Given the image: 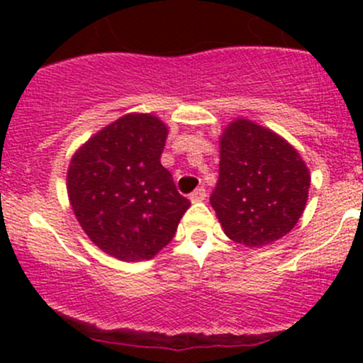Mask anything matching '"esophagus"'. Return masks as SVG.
Returning <instances> with one entry per match:
<instances>
[{
	"instance_id": "34e87169",
	"label": "esophagus",
	"mask_w": 363,
	"mask_h": 363,
	"mask_svg": "<svg viewBox=\"0 0 363 363\" xmlns=\"http://www.w3.org/2000/svg\"><path fill=\"white\" fill-rule=\"evenodd\" d=\"M205 199H207V191H205V188H196L195 191L189 195V200H191V202H202Z\"/></svg>"
}]
</instances>
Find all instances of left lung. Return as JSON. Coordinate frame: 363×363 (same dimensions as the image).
<instances>
[{
  "label": "left lung",
  "instance_id": "left-lung-1",
  "mask_svg": "<svg viewBox=\"0 0 363 363\" xmlns=\"http://www.w3.org/2000/svg\"><path fill=\"white\" fill-rule=\"evenodd\" d=\"M219 179L211 205L233 242L256 247L286 235L306 208L311 177L279 135L247 119L223 133Z\"/></svg>",
  "mask_w": 363,
  "mask_h": 363
}]
</instances>
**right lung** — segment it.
Listing matches in <instances>:
<instances>
[{"instance_id":"add662e5","label":"right lung","mask_w":363,"mask_h":363,"mask_svg":"<svg viewBox=\"0 0 363 363\" xmlns=\"http://www.w3.org/2000/svg\"><path fill=\"white\" fill-rule=\"evenodd\" d=\"M167 126L128 113L87 140L69 161L68 199L84 232L123 262L151 259L191 205L161 164Z\"/></svg>"}]
</instances>
